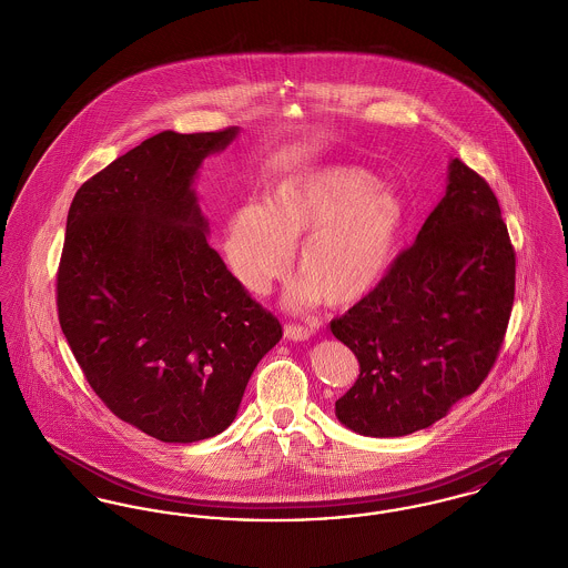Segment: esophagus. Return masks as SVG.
Wrapping results in <instances>:
<instances>
[{
    "mask_svg": "<svg viewBox=\"0 0 568 568\" xmlns=\"http://www.w3.org/2000/svg\"><path fill=\"white\" fill-rule=\"evenodd\" d=\"M312 334H314L312 327H303V325H295V323H286V325H284V336H286L288 341H307Z\"/></svg>",
    "mask_w": 568,
    "mask_h": 568,
    "instance_id": "obj_1",
    "label": "esophagus"
}]
</instances>
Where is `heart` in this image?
<instances>
[{"instance_id": "heart-1", "label": "heart", "mask_w": 568, "mask_h": 568, "mask_svg": "<svg viewBox=\"0 0 568 568\" xmlns=\"http://www.w3.org/2000/svg\"><path fill=\"white\" fill-rule=\"evenodd\" d=\"M407 224V206L362 168H325L282 181L266 206L243 204L226 220L227 263L252 293L286 275L303 240L291 286L297 307L348 305L377 286Z\"/></svg>"}]
</instances>
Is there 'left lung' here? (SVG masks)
Here are the masks:
<instances>
[{
    "instance_id": "8db88e82",
    "label": "left lung",
    "mask_w": 568,
    "mask_h": 568,
    "mask_svg": "<svg viewBox=\"0 0 568 568\" xmlns=\"http://www.w3.org/2000/svg\"><path fill=\"white\" fill-rule=\"evenodd\" d=\"M515 302V247L489 183L453 159L416 243L332 334L359 362L336 416L366 437L435 424L491 373Z\"/></svg>"
}]
</instances>
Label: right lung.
Listing matches in <instances>:
<instances>
[{
	"instance_id": "1",
	"label": "right lung",
	"mask_w": 568,
	"mask_h": 568,
	"mask_svg": "<svg viewBox=\"0 0 568 568\" xmlns=\"http://www.w3.org/2000/svg\"><path fill=\"white\" fill-rule=\"evenodd\" d=\"M234 126L163 131L88 179L71 202L58 318L114 416L165 444L226 430L280 321L206 243L193 176Z\"/></svg>"
}]
</instances>
